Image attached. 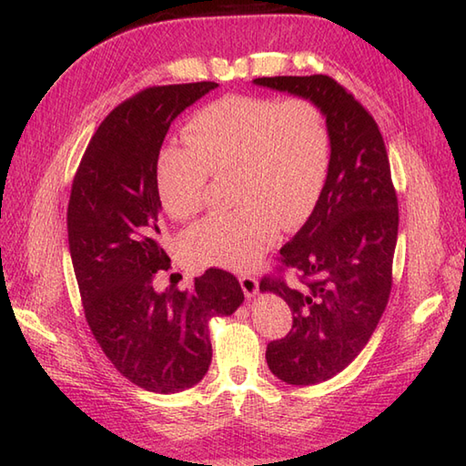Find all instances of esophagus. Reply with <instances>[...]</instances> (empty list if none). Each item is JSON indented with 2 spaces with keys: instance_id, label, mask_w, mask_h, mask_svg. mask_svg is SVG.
Here are the masks:
<instances>
[{
  "instance_id": "esophagus-1",
  "label": "esophagus",
  "mask_w": 466,
  "mask_h": 466,
  "mask_svg": "<svg viewBox=\"0 0 466 466\" xmlns=\"http://www.w3.org/2000/svg\"><path fill=\"white\" fill-rule=\"evenodd\" d=\"M240 286L248 299H252V296L258 292V280H256L250 274H240Z\"/></svg>"
}]
</instances>
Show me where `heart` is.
Masks as SVG:
<instances>
[{
  "label": "heart",
  "mask_w": 466,
  "mask_h": 466,
  "mask_svg": "<svg viewBox=\"0 0 466 466\" xmlns=\"http://www.w3.org/2000/svg\"><path fill=\"white\" fill-rule=\"evenodd\" d=\"M187 147H166L156 162L164 210L186 220L202 210L212 176L232 172L238 208L214 214L184 236L192 260L250 270L279 238L309 220L330 166V132L322 110L306 97L274 100L224 96L186 124Z\"/></svg>",
  "instance_id": "heart-1"
}]
</instances>
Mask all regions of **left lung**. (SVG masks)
<instances>
[{
	"mask_svg": "<svg viewBox=\"0 0 466 466\" xmlns=\"http://www.w3.org/2000/svg\"><path fill=\"white\" fill-rule=\"evenodd\" d=\"M256 86L306 97L330 132V166L310 218L280 248V268L299 282L264 276L262 292L290 306L292 329L266 349L272 374L309 386L344 370L369 342L389 304L399 200L374 117L330 76L256 77Z\"/></svg>",
	"mask_w": 466,
	"mask_h": 466,
	"instance_id": "8db88e82",
	"label": "left lung"
}]
</instances>
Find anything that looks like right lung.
Segmentation results:
<instances>
[{
    "instance_id": "right-lung-1",
    "label": "right lung",
    "mask_w": 466,
    "mask_h": 466,
    "mask_svg": "<svg viewBox=\"0 0 466 466\" xmlns=\"http://www.w3.org/2000/svg\"><path fill=\"white\" fill-rule=\"evenodd\" d=\"M216 82L154 86L106 116L82 156L67 204V242L86 320L104 354L140 389L180 392L212 360L208 322L244 300L236 276L210 268L192 290L157 292L162 248L156 162L177 114Z\"/></svg>"
}]
</instances>
